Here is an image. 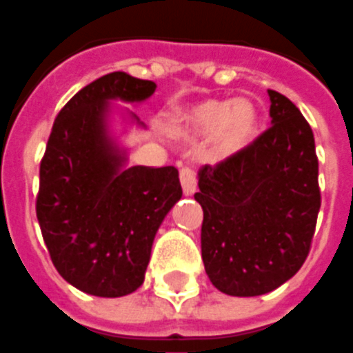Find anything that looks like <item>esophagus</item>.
Wrapping results in <instances>:
<instances>
[{"mask_svg": "<svg viewBox=\"0 0 353 353\" xmlns=\"http://www.w3.org/2000/svg\"><path fill=\"white\" fill-rule=\"evenodd\" d=\"M180 184H182V190L184 194H193L196 190V179H194V171L191 168H182L180 169Z\"/></svg>", "mask_w": 353, "mask_h": 353, "instance_id": "34e87169", "label": "esophagus"}]
</instances>
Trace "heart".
I'll return each instance as SVG.
<instances>
[{
  "label": "heart",
  "mask_w": 353,
  "mask_h": 353,
  "mask_svg": "<svg viewBox=\"0 0 353 353\" xmlns=\"http://www.w3.org/2000/svg\"><path fill=\"white\" fill-rule=\"evenodd\" d=\"M256 123V107L246 98L202 100L179 111L173 118V129L176 132H210L211 153L219 159L231 157L246 148L255 137Z\"/></svg>",
  "instance_id": "1"
}]
</instances>
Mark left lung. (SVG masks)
Here are the masks:
<instances>
[{
  "instance_id": "1",
  "label": "left lung",
  "mask_w": 353,
  "mask_h": 353,
  "mask_svg": "<svg viewBox=\"0 0 353 353\" xmlns=\"http://www.w3.org/2000/svg\"><path fill=\"white\" fill-rule=\"evenodd\" d=\"M270 94L272 128L199 173L202 261L233 297L273 292L306 261L321 208L314 132L293 101Z\"/></svg>"
}]
</instances>
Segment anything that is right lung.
I'll list each match as a JSON object with an SVG mask.
<instances>
[{
  "instance_id": "obj_1",
  "label": "right lung",
  "mask_w": 353,
  "mask_h": 353,
  "mask_svg": "<svg viewBox=\"0 0 353 353\" xmlns=\"http://www.w3.org/2000/svg\"><path fill=\"white\" fill-rule=\"evenodd\" d=\"M154 89L120 70L85 85L56 117L39 163L36 216L50 261L97 297L142 286L154 235L182 196L176 168L123 169L125 154L107 134L109 100L142 101Z\"/></svg>"
}]
</instances>
